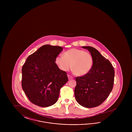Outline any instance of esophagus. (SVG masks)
<instances>
[{"mask_svg":"<svg viewBox=\"0 0 132 132\" xmlns=\"http://www.w3.org/2000/svg\"><path fill=\"white\" fill-rule=\"evenodd\" d=\"M68 77L69 80H71V79H73V77L72 76L70 75H68Z\"/></svg>","mask_w":132,"mask_h":132,"instance_id":"1","label":"esophagus"}]
</instances>
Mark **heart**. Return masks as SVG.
Here are the masks:
<instances>
[{
    "instance_id": "1",
    "label": "heart",
    "mask_w": 132,
    "mask_h": 132,
    "mask_svg": "<svg viewBox=\"0 0 132 132\" xmlns=\"http://www.w3.org/2000/svg\"><path fill=\"white\" fill-rule=\"evenodd\" d=\"M55 63L59 68L67 71L71 68L78 76H84L90 71L93 65V58L87 51L71 48L55 58Z\"/></svg>"
}]
</instances>
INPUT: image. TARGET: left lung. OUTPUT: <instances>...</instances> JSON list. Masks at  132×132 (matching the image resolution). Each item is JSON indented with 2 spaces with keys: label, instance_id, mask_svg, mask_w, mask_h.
Returning <instances> with one entry per match:
<instances>
[{
  "label": "left lung",
  "instance_id": "obj_1",
  "mask_svg": "<svg viewBox=\"0 0 132 132\" xmlns=\"http://www.w3.org/2000/svg\"><path fill=\"white\" fill-rule=\"evenodd\" d=\"M87 49L93 58L90 71L86 75L76 78V100L82 106L92 108L102 103L112 90L114 70L110 62L92 46Z\"/></svg>",
  "mask_w": 132,
  "mask_h": 132
}]
</instances>
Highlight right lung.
Wrapping results in <instances>:
<instances>
[{"mask_svg": "<svg viewBox=\"0 0 132 132\" xmlns=\"http://www.w3.org/2000/svg\"><path fill=\"white\" fill-rule=\"evenodd\" d=\"M62 50L59 46L44 45L29 56L22 67V88L36 105L46 107L55 104L60 88L68 81L66 72L55 63Z\"/></svg>", "mask_w": 132, "mask_h": 132, "instance_id": "obj_1", "label": "right lung"}]
</instances>
